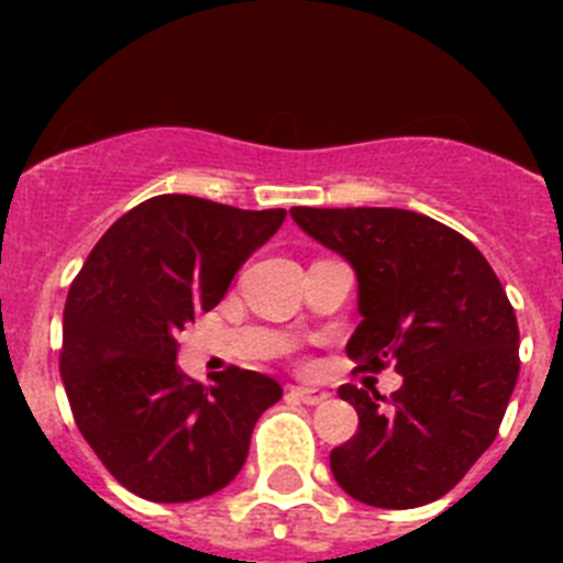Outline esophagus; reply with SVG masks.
I'll list each match as a JSON object with an SVG mask.
<instances>
[{"instance_id":"1","label":"esophagus","mask_w":563,"mask_h":563,"mask_svg":"<svg viewBox=\"0 0 563 563\" xmlns=\"http://www.w3.org/2000/svg\"><path fill=\"white\" fill-rule=\"evenodd\" d=\"M290 397H296V400L307 402V406H321V402L330 400V391H324V389H307V386H296V389H290Z\"/></svg>"}]
</instances>
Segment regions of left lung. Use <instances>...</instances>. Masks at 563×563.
<instances>
[{
	"label": "left lung",
	"instance_id": "obj_1",
	"mask_svg": "<svg viewBox=\"0 0 563 563\" xmlns=\"http://www.w3.org/2000/svg\"><path fill=\"white\" fill-rule=\"evenodd\" d=\"M296 225L357 276V369L402 386H341L357 434L332 449L338 485L372 507L440 499L490 449L519 377V324L487 258L449 225L402 208H290Z\"/></svg>",
	"mask_w": 563,
	"mask_h": 563
}]
</instances>
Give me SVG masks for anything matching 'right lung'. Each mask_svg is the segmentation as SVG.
Returning a JSON list of instances; mask_svg holds the SVG:
<instances>
[{
  "instance_id": "right-lung-1",
  "label": "right lung",
  "mask_w": 563,
  "mask_h": 563,
  "mask_svg": "<svg viewBox=\"0 0 563 563\" xmlns=\"http://www.w3.org/2000/svg\"><path fill=\"white\" fill-rule=\"evenodd\" d=\"M287 211H242L188 194L141 202L101 236L64 305L62 369L78 431L148 501L211 496L242 471L273 377L231 369L211 386L177 366V332L222 301Z\"/></svg>"
}]
</instances>
